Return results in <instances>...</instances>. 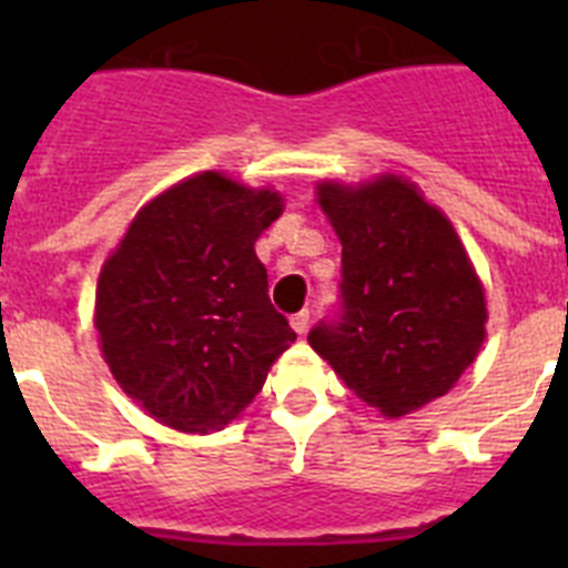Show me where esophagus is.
Returning <instances> with one entry per match:
<instances>
[{"instance_id":"obj_1","label":"esophagus","mask_w":568,"mask_h":568,"mask_svg":"<svg viewBox=\"0 0 568 568\" xmlns=\"http://www.w3.org/2000/svg\"><path fill=\"white\" fill-rule=\"evenodd\" d=\"M290 324H293V329L298 335L307 333V327H310V310H301V313H295L293 318H290Z\"/></svg>"}]
</instances>
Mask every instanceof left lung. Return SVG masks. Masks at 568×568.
Returning <instances> with one entry per match:
<instances>
[{"label":"left lung","instance_id":"obj_1","mask_svg":"<svg viewBox=\"0 0 568 568\" xmlns=\"http://www.w3.org/2000/svg\"><path fill=\"white\" fill-rule=\"evenodd\" d=\"M341 239L338 313L307 341L361 400L389 418L453 389L484 344L486 301L458 233L395 175L321 184Z\"/></svg>","mask_w":568,"mask_h":568}]
</instances>
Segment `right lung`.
<instances>
[{
    "label": "right lung",
    "mask_w": 568,
    "mask_h": 568,
    "mask_svg": "<svg viewBox=\"0 0 568 568\" xmlns=\"http://www.w3.org/2000/svg\"><path fill=\"white\" fill-rule=\"evenodd\" d=\"M281 195L199 173L155 195L104 261L97 329L113 378L162 424L210 433L261 393L295 341L255 239Z\"/></svg>",
    "instance_id": "1"
}]
</instances>
